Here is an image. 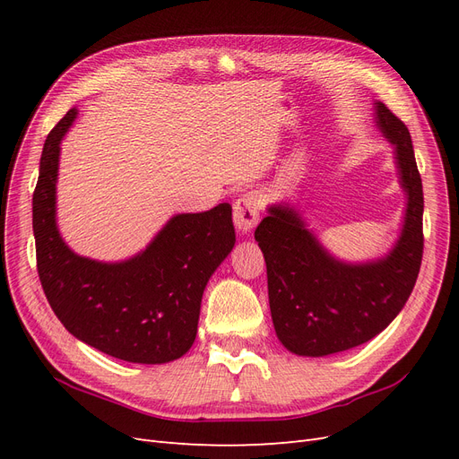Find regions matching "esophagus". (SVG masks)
<instances>
[{
	"label": "esophagus",
	"mask_w": 459,
	"mask_h": 459,
	"mask_svg": "<svg viewBox=\"0 0 459 459\" xmlns=\"http://www.w3.org/2000/svg\"><path fill=\"white\" fill-rule=\"evenodd\" d=\"M260 220V197L248 191L233 203V221L241 233L251 231Z\"/></svg>",
	"instance_id": "1"
}]
</instances>
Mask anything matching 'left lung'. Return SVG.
Returning a JSON list of instances; mask_svg holds the SVG:
<instances>
[{
    "instance_id": "8db88e82",
    "label": "left lung",
    "mask_w": 459,
    "mask_h": 459,
    "mask_svg": "<svg viewBox=\"0 0 459 459\" xmlns=\"http://www.w3.org/2000/svg\"><path fill=\"white\" fill-rule=\"evenodd\" d=\"M375 122L394 145L406 214L400 238L383 258L342 262L331 256L300 214L272 204L256 231L268 270V299L277 339L299 356H327L371 341L410 299L423 256V186L411 137L385 103Z\"/></svg>"
}]
</instances>
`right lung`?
<instances>
[{"label":"right lung","mask_w":459,"mask_h":459,"mask_svg":"<svg viewBox=\"0 0 459 459\" xmlns=\"http://www.w3.org/2000/svg\"><path fill=\"white\" fill-rule=\"evenodd\" d=\"M76 115L71 108L57 122L39 159L32 228L41 287L78 341L124 362H172L195 341L204 287L235 245L231 206L170 218L145 251L128 260L76 255L55 220L61 142Z\"/></svg>","instance_id":"obj_1"}]
</instances>
